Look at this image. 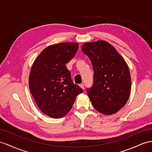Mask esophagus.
<instances>
[{"label": "esophagus", "instance_id": "1", "mask_svg": "<svg viewBox=\"0 0 152 152\" xmlns=\"http://www.w3.org/2000/svg\"><path fill=\"white\" fill-rule=\"evenodd\" d=\"M80 87L82 88V89H84V84L83 83H81L80 84Z\"/></svg>", "mask_w": 152, "mask_h": 152}]
</instances>
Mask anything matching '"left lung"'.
I'll return each mask as SVG.
<instances>
[{
    "instance_id": "left-lung-1",
    "label": "left lung",
    "mask_w": 152,
    "mask_h": 152,
    "mask_svg": "<svg viewBox=\"0 0 152 152\" xmlns=\"http://www.w3.org/2000/svg\"><path fill=\"white\" fill-rule=\"evenodd\" d=\"M81 50L94 70L92 87L87 88L92 105L104 115L116 113L125 105L130 94L131 77L126 61L103 40L85 43Z\"/></svg>"
}]
</instances>
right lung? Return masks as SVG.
<instances>
[{
    "label": "right lung",
    "instance_id": "obj_1",
    "mask_svg": "<svg viewBox=\"0 0 152 152\" xmlns=\"http://www.w3.org/2000/svg\"><path fill=\"white\" fill-rule=\"evenodd\" d=\"M78 44L65 42L50 45L39 54L31 69L30 92L40 110L53 118L71 110L83 89L74 83L65 64L75 56Z\"/></svg>",
    "mask_w": 152,
    "mask_h": 152
}]
</instances>
